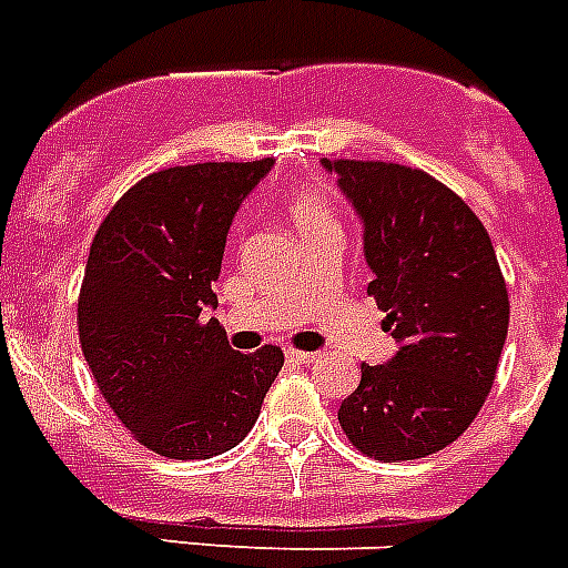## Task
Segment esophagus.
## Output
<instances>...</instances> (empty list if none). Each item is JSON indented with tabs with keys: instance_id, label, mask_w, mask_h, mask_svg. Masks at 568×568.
<instances>
[{
	"instance_id": "34e87169",
	"label": "esophagus",
	"mask_w": 568,
	"mask_h": 568,
	"mask_svg": "<svg viewBox=\"0 0 568 568\" xmlns=\"http://www.w3.org/2000/svg\"><path fill=\"white\" fill-rule=\"evenodd\" d=\"M288 355V361H294V364H312L314 357H317V352H303V349H288L285 352Z\"/></svg>"
}]
</instances>
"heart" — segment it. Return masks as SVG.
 Masks as SVG:
<instances>
[{"mask_svg":"<svg viewBox=\"0 0 568 568\" xmlns=\"http://www.w3.org/2000/svg\"><path fill=\"white\" fill-rule=\"evenodd\" d=\"M288 216H292L300 236H306L308 231H317V227L337 225L335 211H332L326 195L308 187L292 193V199H288Z\"/></svg>","mask_w":568,"mask_h":568,"instance_id":"1","label":"heart"}]
</instances>
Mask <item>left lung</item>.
Returning <instances> with one entry per match:
<instances>
[{"label": "left lung", "mask_w": 568, "mask_h": 568, "mask_svg": "<svg viewBox=\"0 0 568 568\" xmlns=\"http://www.w3.org/2000/svg\"><path fill=\"white\" fill-rule=\"evenodd\" d=\"M364 222L366 288L402 346L361 364L337 422L378 462L430 456L483 409L508 335V288L485 225L424 170L387 161L323 159Z\"/></svg>", "instance_id": "obj_1"}]
</instances>
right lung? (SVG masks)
<instances>
[{"instance_id":"add662e5","label":"right lung","mask_w":568,"mask_h":568,"mask_svg":"<svg viewBox=\"0 0 568 568\" xmlns=\"http://www.w3.org/2000/svg\"><path fill=\"white\" fill-rule=\"evenodd\" d=\"M271 166H166L126 190L94 233L80 346L114 416L159 456L211 459L240 445L283 369L280 346L242 355L207 317L233 216Z\"/></svg>"}]
</instances>
